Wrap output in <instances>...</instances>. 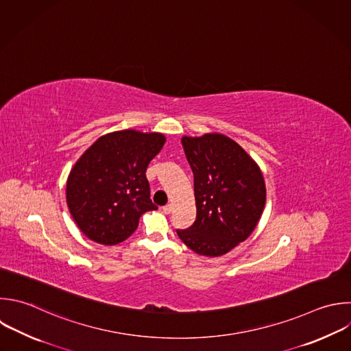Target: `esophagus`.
<instances>
[{"mask_svg": "<svg viewBox=\"0 0 351 351\" xmlns=\"http://www.w3.org/2000/svg\"><path fill=\"white\" fill-rule=\"evenodd\" d=\"M173 211V204H166L165 207H163V213L165 214H170Z\"/></svg>", "mask_w": 351, "mask_h": 351, "instance_id": "esophagus-1", "label": "esophagus"}]
</instances>
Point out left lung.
I'll return each instance as SVG.
<instances>
[{
  "instance_id": "left-lung-1",
  "label": "left lung",
  "mask_w": 351,
  "mask_h": 351,
  "mask_svg": "<svg viewBox=\"0 0 351 351\" xmlns=\"http://www.w3.org/2000/svg\"><path fill=\"white\" fill-rule=\"evenodd\" d=\"M181 143L193 173L196 219L177 234L196 254L221 256L256 228L266 203L263 174L225 134L184 136Z\"/></svg>"
}]
</instances>
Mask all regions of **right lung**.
<instances>
[{"instance_id":"obj_1","label":"right lung","mask_w":351,"mask_h":351,"mask_svg":"<svg viewBox=\"0 0 351 351\" xmlns=\"http://www.w3.org/2000/svg\"><path fill=\"white\" fill-rule=\"evenodd\" d=\"M165 143L162 133L118 130L99 137L75 162L66 199L86 237L119 244L137 229L144 213L158 208L149 199L145 171Z\"/></svg>"}]
</instances>
